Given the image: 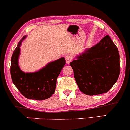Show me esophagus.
<instances>
[{"label": "esophagus", "mask_w": 130, "mask_h": 130, "mask_svg": "<svg viewBox=\"0 0 130 130\" xmlns=\"http://www.w3.org/2000/svg\"><path fill=\"white\" fill-rule=\"evenodd\" d=\"M65 58H66V64H69L72 60V56H69V55H67V56H66Z\"/></svg>", "instance_id": "obj_1"}]
</instances>
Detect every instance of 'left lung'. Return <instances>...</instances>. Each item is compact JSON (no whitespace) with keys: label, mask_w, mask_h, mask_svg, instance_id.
Returning a JSON list of instances; mask_svg holds the SVG:
<instances>
[{"label":"left lung","mask_w":130,"mask_h":130,"mask_svg":"<svg viewBox=\"0 0 130 130\" xmlns=\"http://www.w3.org/2000/svg\"><path fill=\"white\" fill-rule=\"evenodd\" d=\"M70 63L82 92L92 96L106 93L120 75V54L109 35L76 57Z\"/></svg>","instance_id":"left-lung-1"}]
</instances>
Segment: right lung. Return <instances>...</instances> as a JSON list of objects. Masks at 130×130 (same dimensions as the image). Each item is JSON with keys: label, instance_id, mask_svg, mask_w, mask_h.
Instances as JSON below:
<instances>
[{"label": "right lung", "instance_id": "1", "mask_svg": "<svg viewBox=\"0 0 130 130\" xmlns=\"http://www.w3.org/2000/svg\"><path fill=\"white\" fill-rule=\"evenodd\" d=\"M26 35L18 42L11 58L10 74L14 85L22 95L28 99L44 100L51 97L56 89L57 79L66 64L65 58L61 57L50 62L40 70L32 73L21 70L18 64L20 46Z\"/></svg>", "mask_w": 130, "mask_h": 130}]
</instances>
